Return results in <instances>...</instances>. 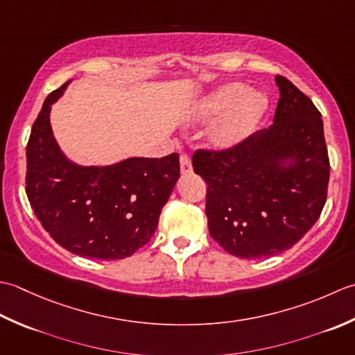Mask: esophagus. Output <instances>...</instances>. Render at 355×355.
I'll use <instances>...</instances> for the list:
<instances>
[{
  "label": "esophagus",
  "mask_w": 355,
  "mask_h": 355,
  "mask_svg": "<svg viewBox=\"0 0 355 355\" xmlns=\"http://www.w3.org/2000/svg\"><path fill=\"white\" fill-rule=\"evenodd\" d=\"M180 171H182V175H188V173H191L193 167H191V161L190 157L187 155H180Z\"/></svg>",
  "instance_id": "esophagus-1"
}]
</instances>
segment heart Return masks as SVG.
<instances>
[{"label": "heart", "mask_w": 355, "mask_h": 355, "mask_svg": "<svg viewBox=\"0 0 355 355\" xmlns=\"http://www.w3.org/2000/svg\"><path fill=\"white\" fill-rule=\"evenodd\" d=\"M268 107L270 101L265 93L247 90L242 83H228L193 103L187 121L205 124L216 119L207 135V144L209 148L225 151L234 148L254 132Z\"/></svg>", "instance_id": "b5f03b06"}]
</instances>
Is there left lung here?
<instances>
[{"instance_id": "left-lung-1", "label": "left lung", "mask_w": 355, "mask_h": 355, "mask_svg": "<svg viewBox=\"0 0 355 355\" xmlns=\"http://www.w3.org/2000/svg\"><path fill=\"white\" fill-rule=\"evenodd\" d=\"M272 125L237 147L196 151L193 168L208 184V230L242 259L280 254L305 236L327 202L329 159L322 114L306 95L276 76Z\"/></svg>"}]
</instances>
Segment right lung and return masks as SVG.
I'll list each match as a JSON object with an SVG mask.
<instances>
[{"label": "right lung", "mask_w": 355, "mask_h": 355, "mask_svg": "<svg viewBox=\"0 0 355 355\" xmlns=\"http://www.w3.org/2000/svg\"><path fill=\"white\" fill-rule=\"evenodd\" d=\"M66 83L46 98L26 148V193L56 243L76 256L116 260L150 242L179 180V156L127 157L81 165L56 142L50 112Z\"/></svg>", "instance_id": "add662e5"}]
</instances>
